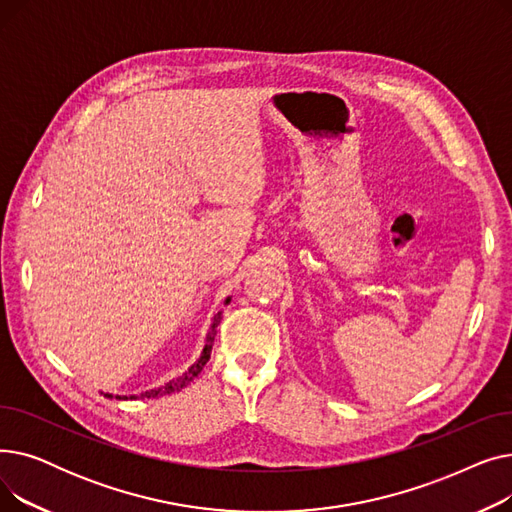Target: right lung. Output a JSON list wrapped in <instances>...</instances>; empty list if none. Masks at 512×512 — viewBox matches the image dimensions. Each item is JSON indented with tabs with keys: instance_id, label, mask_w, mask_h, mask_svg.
Masks as SVG:
<instances>
[{
	"instance_id": "1",
	"label": "right lung",
	"mask_w": 512,
	"mask_h": 512,
	"mask_svg": "<svg viewBox=\"0 0 512 512\" xmlns=\"http://www.w3.org/2000/svg\"><path fill=\"white\" fill-rule=\"evenodd\" d=\"M230 301V299H228ZM220 319H222V313H218L213 317V324H211V328H209V334H207V342H205V346H203V353H201V357H199V361L188 369L184 375H180V378H176V380H172L170 384H166L164 388H157V390H151V392H145L143 394V398H157V396H164V394H172V392H178V390H182L184 386H188L191 384L197 375L203 371V367L207 365V361H209V355H211V346H213V340H215V332H218V324H220ZM130 398H134V396H130Z\"/></svg>"
}]
</instances>
